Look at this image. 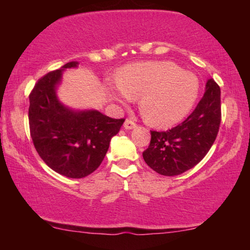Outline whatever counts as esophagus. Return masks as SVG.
<instances>
[{
  "mask_svg": "<svg viewBox=\"0 0 250 250\" xmlns=\"http://www.w3.org/2000/svg\"><path fill=\"white\" fill-rule=\"evenodd\" d=\"M135 126H136V124L132 121V119H126L125 123H124L125 129H132V128H134Z\"/></svg>",
  "mask_w": 250,
  "mask_h": 250,
  "instance_id": "1",
  "label": "esophagus"
}]
</instances>
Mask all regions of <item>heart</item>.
<instances>
[{"instance_id":"obj_1","label":"heart","mask_w":250,"mask_h":250,"mask_svg":"<svg viewBox=\"0 0 250 250\" xmlns=\"http://www.w3.org/2000/svg\"><path fill=\"white\" fill-rule=\"evenodd\" d=\"M121 102L140 98L141 115L149 125L168 127L182 121L196 104L200 81L170 61H149L123 68L117 78Z\"/></svg>"}]
</instances>
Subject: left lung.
<instances>
[{"mask_svg": "<svg viewBox=\"0 0 250 250\" xmlns=\"http://www.w3.org/2000/svg\"><path fill=\"white\" fill-rule=\"evenodd\" d=\"M221 124V88L213 78L191 115L166 132L151 131L142 156L150 168L165 176L180 175L200 163L216 139Z\"/></svg>", "mask_w": 250, "mask_h": 250, "instance_id": "8db88e82", "label": "left lung"}]
</instances>
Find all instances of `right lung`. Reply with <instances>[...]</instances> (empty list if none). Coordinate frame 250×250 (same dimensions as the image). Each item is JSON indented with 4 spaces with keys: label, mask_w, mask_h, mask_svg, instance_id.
I'll return each instance as SVG.
<instances>
[{
    "label": "right lung",
    "mask_w": 250,
    "mask_h": 250,
    "mask_svg": "<svg viewBox=\"0 0 250 250\" xmlns=\"http://www.w3.org/2000/svg\"><path fill=\"white\" fill-rule=\"evenodd\" d=\"M63 64L40 78L29 94V129L34 146L54 172L71 179L90 175L100 166L109 143L124 118L115 119L98 110H73L57 98V86L67 68Z\"/></svg>",
    "instance_id": "right-lung-1"
}]
</instances>
